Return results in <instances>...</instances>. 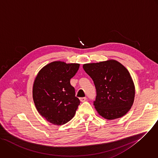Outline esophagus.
<instances>
[{"label": "esophagus", "instance_id": "34e87169", "mask_svg": "<svg viewBox=\"0 0 158 158\" xmlns=\"http://www.w3.org/2000/svg\"><path fill=\"white\" fill-rule=\"evenodd\" d=\"M80 100L81 102H84L86 100V97H82V98H80Z\"/></svg>", "mask_w": 158, "mask_h": 158}]
</instances>
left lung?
Instances as JSON below:
<instances>
[{"mask_svg": "<svg viewBox=\"0 0 158 158\" xmlns=\"http://www.w3.org/2000/svg\"><path fill=\"white\" fill-rule=\"evenodd\" d=\"M92 78L97 90L93 105L98 114L114 119L127 114L135 99V88L132 78L121 64L114 60L83 65Z\"/></svg>", "mask_w": 158, "mask_h": 158, "instance_id": "8db88e82", "label": "left lung"}]
</instances>
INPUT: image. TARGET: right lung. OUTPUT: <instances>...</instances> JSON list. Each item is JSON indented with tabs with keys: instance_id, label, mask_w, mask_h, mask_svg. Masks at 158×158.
I'll list each match as a JSON object with an SVG mask.
<instances>
[{
	"instance_id": "1",
	"label": "right lung",
	"mask_w": 158,
	"mask_h": 158,
	"mask_svg": "<svg viewBox=\"0 0 158 158\" xmlns=\"http://www.w3.org/2000/svg\"><path fill=\"white\" fill-rule=\"evenodd\" d=\"M80 64L56 61L43 67L33 86V99L42 116L48 122L62 125L70 121L76 113L80 100L75 97L70 79Z\"/></svg>"
}]
</instances>
